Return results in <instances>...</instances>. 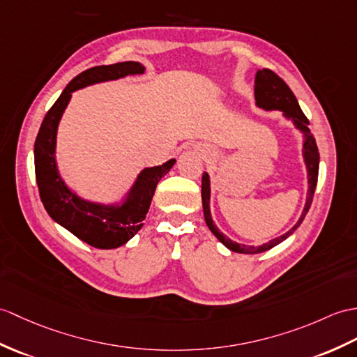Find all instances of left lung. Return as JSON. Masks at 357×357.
<instances>
[{"mask_svg": "<svg viewBox=\"0 0 357 357\" xmlns=\"http://www.w3.org/2000/svg\"><path fill=\"white\" fill-rule=\"evenodd\" d=\"M255 100L257 105L264 107V109H280L286 114V117H292L295 126L298 129H301L305 134L304 139V156H305V164H307V170H309V196H307V204H305V208L301 214L300 220H298L296 225L287 231L284 236L273 238L272 242L263 245V246H245V245H238L234 243L233 240L227 238L223 236L220 231L214 225L211 220V214H210V178L206 173L202 175V205H204V218L206 225H208L211 233L216 236L220 242L225 245L228 250L234 251V252H242V254H257V252H263L271 250L272 246H275L278 243L283 242L289 236H291L294 231L301 225V222L304 220L305 214H307L312 201H313V195H314V188H317V182H318V170H319V152H318V146L317 141H314L313 134H310L307 129L309 119L305 117L304 112L301 111L300 105H298L296 97L294 96L292 89L286 85V82L281 79L278 74L273 73L269 68L260 70L255 76Z\"/></svg>", "mask_w": 357, "mask_h": 357, "instance_id": "left-lung-1", "label": "left lung"}]
</instances>
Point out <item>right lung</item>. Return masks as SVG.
Listing matches in <instances>:
<instances>
[{
	"instance_id": "obj_1",
	"label": "right lung",
	"mask_w": 357,
	"mask_h": 357,
	"mask_svg": "<svg viewBox=\"0 0 357 357\" xmlns=\"http://www.w3.org/2000/svg\"><path fill=\"white\" fill-rule=\"evenodd\" d=\"M141 73H144V66L138 62L98 65L80 73L70 82L61 97L45 114L35 141L36 182L40 201L50 218L61 223L77 238L98 250L119 248L138 233L151 206L156 184L173 167L175 160L141 172L135 187L132 188L129 201L121 208L89 204L73 195L57 175L54 162L57 124L70 102L73 91L97 82Z\"/></svg>"
}]
</instances>
